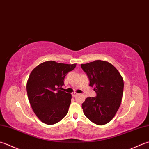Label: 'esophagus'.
Listing matches in <instances>:
<instances>
[{"label":"esophagus","mask_w":149,"mask_h":149,"mask_svg":"<svg viewBox=\"0 0 149 149\" xmlns=\"http://www.w3.org/2000/svg\"><path fill=\"white\" fill-rule=\"evenodd\" d=\"M78 94H79L77 92H74V93H72V96L73 97H75V96H77Z\"/></svg>","instance_id":"34e87169"}]
</instances>
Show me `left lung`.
<instances>
[{
	"mask_svg": "<svg viewBox=\"0 0 149 149\" xmlns=\"http://www.w3.org/2000/svg\"><path fill=\"white\" fill-rule=\"evenodd\" d=\"M81 66L89 78L90 86L97 94L95 97L85 99L82 104L83 112L94 123L105 125L113 118L120 107L123 77L116 67L105 61L96 60Z\"/></svg>",
	"mask_w": 149,
	"mask_h": 149,
	"instance_id": "left-lung-1",
	"label": "left lung"
}]
</instances>
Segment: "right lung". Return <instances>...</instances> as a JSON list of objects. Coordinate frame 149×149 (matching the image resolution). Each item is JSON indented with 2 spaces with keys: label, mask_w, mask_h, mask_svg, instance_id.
<instances>
[{
  "label": "right lung",
  "mask_w": 149,
  "mask_h": 149,
  "mask_svg": "<svg viewBox=\"0 0 149 149\" xmlns=\"http://www.w3.org/2000/svg\"><path fill=\"white\" fill-rule=\"evenodd\" d=\"M76 64L46 61L37 66L29 76L26 91L37 117L46 125L58 123L65 117L71 103L72 94L62 90L64 79Z\"/></svg>",
  "instance_id": "1"
}]
</instances>
